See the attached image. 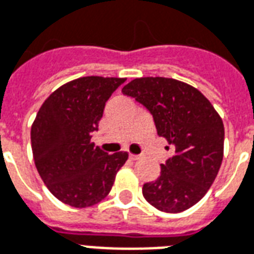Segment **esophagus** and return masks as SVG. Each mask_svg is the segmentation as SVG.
Returning <instances> with one entry per match:
<instances>
[{
  "label": "esophagus",
  "mask_w": 254,
  "mask_h": 254,
  "mask_svg": "<svg viewBox=\"0 0 254 254\" xmlns=\"http://www.w3.org/2000/svg\"><path fill=\"white\" fill-rule=\"evenodd\" d=\"M130 159L132 160H140V159H142V155H130Z\"/></svg>",
  "instance_id": "obj_1"
}]
</instances>
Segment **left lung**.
<instances>
[{
  "instance_id": "left-lung-1",
  "label": "left lung",
  "mask_w": 254,
  "mask_h": 254,
  "mask_svg": "<svg viewBox=\"0 0 254 254\" xmlns=\"http://www.w3.org/2000/svg\"><path fill=\"white\" fill-rule=\"evenodd\" d=\"M122 93L153 116L157 134L174 146L160 176L142 186L146 202L164 213H182L203 198L223 159L222 118L192 86L161 76L137 78Z\"/></svg>"
}]
</instances>
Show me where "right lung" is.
<instances>
[{"instance_id":"1","label":"right lung","mask_w":254,"mask_h":254,"mask_svg":"<svg viewBox=\"0 0 254 254\" xmlns=\"http://www.w3.org/2000/svg\"><path fill=\"white\" fill-rule=\"evenodd\" d=\"M125 78L83 76L60 86L41 105L32 124L37 172L60 202L90 207L106 198L127 152L108 155L91 137L103 109Z\"/></svg>"}]
</instances>
